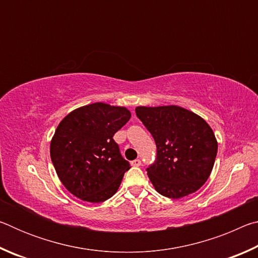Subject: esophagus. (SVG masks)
<instances>
[{
	"label": "esophagus",
	"mask_w": 258,
	"mask_h": 258,
	"mask_svg": "<svg viewBox=\"0 0 258 258\" xmlns=\"http://www.w3.org/2000/svg\"><path fill=\"white\" fill-rule=\"evenodd\" d=\"M131 164H132V166H141V160L135 159L133 161H131Z\"/></svg>",
	"instance_id": "1"
}]
</instances>
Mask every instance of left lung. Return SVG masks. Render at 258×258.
<instances>
[{
    "label": "left lung",
    "mask_w": 258,
    "mask_h": 258,
    "mask_svg": "<svg viewBox=\"0 0 258 258\" xmlns=\"http://www.w3.org/2000/svg\"><path fill=\"white\" fill-rule=\"evenodd\" d=\"M155 139L157 158L147 168L156 191L178 199L200 189L211 175L217 141L206 120L178 106L137 107Z\"/></svg>",
    "instance_id": "obj_1"
}]
</instances>
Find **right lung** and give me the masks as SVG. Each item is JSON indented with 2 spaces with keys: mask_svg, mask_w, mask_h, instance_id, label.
<instances>
[{
  "mask_svg": "<svg viewBox=\"0 0 258 258\" xmlns=\"http://www.w3.org/2000/svg\"><path fill=\"white\" fill-rule=\"evenodd\" d=\"M130 118L125 107L95 102L60 121L51 140V160L61 183L75 197L102 203L118 190L131 166L113 135Z\"/></svg>",
  "mask_w": 258,
  "mask_h": 258,
  "instance_id": "1",
  "label": "right lung"
}]
</instances>
